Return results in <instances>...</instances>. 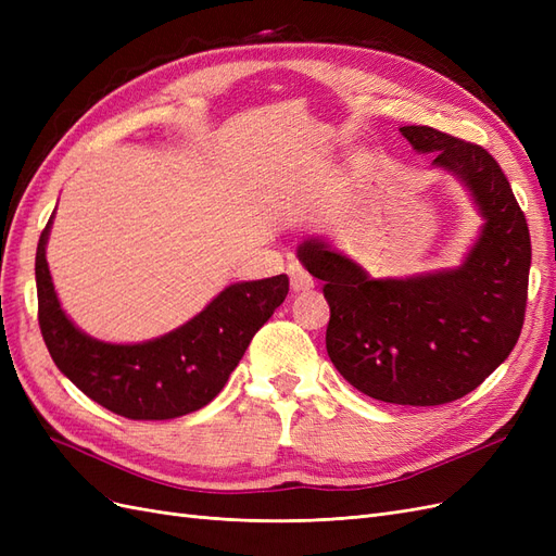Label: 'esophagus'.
<instances>
[{
	"instance_id": "esophagus-1",
	"label": "esophagus",
	"mask_w": 556,
	"mask_h": 556,
	"mask_svg": "<svg viewBox=\"0 0 556 556\" xmlns=\"http://www.w3.org/2000/svg\"><path fill=\"white\" fill-rule=\"evenodd\" d=\"M290 282H292V292H308L315 288L313 276L306 271L304 266L292 264L290 266Z\"/></svg>"
}]
</instances>
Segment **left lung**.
Instances as JSON below:
<instances>
[{
  "label": "left lung",
  "mask_w": 556,
  "mask_h": 556,
  "mask_svg": "<svg viewBox=\"0 0 556 556\" xmlns=\"http://www.w3.org/2000/svg\"><path fill=\"white\" fill-rule=\"evenodd\" d=\"M431 169L459 180L482 227L459 266L406 278H371L364 266L311 237L299 262L325 282L327 352L366 396L399 406H441L494 374L525 325L531 239L496 160L425 125L401 127Z\"/></svg>",
  "instance_id": "left-lung-1"
}]
</instances>
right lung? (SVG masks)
I'll use <instances>...</instances> for the list:
<instances>
[{
	"mask_svg": "<svg viewBox=\"0 0 556 556\" xmlns=\"http://www.w3.org/2000/svg\"><path fill=\"white\" fill-rule=\"evenodd\" d=\"M53 217L37 248L39 327L55 366L106 410L129 419H174L211 403L290 290L280 274L233 282L178 329L143 343H106L62 311L46 262Z\"/></svg>",
	"mask_w": 556,
	"mask_h": 556,
	"instance_id": "add662e5",
	"label": "right lung"
}]
</instances>
